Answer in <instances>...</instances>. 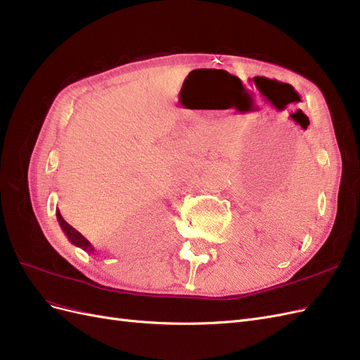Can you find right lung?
Returning <instances> with one entry per match:
<instances>
[{"mask_svg": "<svg viewBox=\"0 0 360 360\" xmlns=\"http://www.w3.org/2000/svg\"><path fill=\"white\" fill-rule=\"evenodd\" d=\"M57 221H58V224H60V226H61L63 233L66 234V237L69 238V242H70L72 245L84 249L86 254H90V255L94 254L93 245H91L89 240H86V238H85L79 231H76L72 225H69L66 221L63 219V216H61L60 210H57Z\"/></svg>", "mask_w": 360, "mask_h": 360, "instance_id": "right-lung-1", "label": "right lung"}]
</instances>
